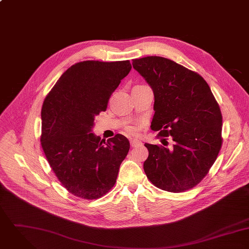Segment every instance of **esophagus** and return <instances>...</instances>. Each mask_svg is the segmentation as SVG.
<instances>
[{
  "instance_id": "1",
  "label": "esophagus",
  "mask_w": 249,
  "mask_h": 249,
  "mask_svg": "<svg viewBox=\"0 0 249 249\" xmlns=\"http://www.w3.org/2000/svg\"><path fill=\"white\" fill-rule=\"evenodd\" d=\"M130 143H131L132 147H138V146H140L142 144V142L139 140H136V139L130 140Z\"/></svg>"
}]
</instances>
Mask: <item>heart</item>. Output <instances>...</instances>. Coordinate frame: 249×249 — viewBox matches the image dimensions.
Masks as SVG:
<instances>
[{
	"label": "heart",
	"instance_id": "b5f03b06",
	"mask_svg": "<svg viewBox=\"0 0 249 249\" xmlns=\"http://www.w3.org/2000/svg\"><path fill=\"white\" fill-rule=\"evenodd\" d=\"M129 131H130V132H131V133H134V131H133V130H132V129H130V130H129Z\"/></svg>",
	"mask_w": 249,
	"mask_h": 249
}]
</instances>
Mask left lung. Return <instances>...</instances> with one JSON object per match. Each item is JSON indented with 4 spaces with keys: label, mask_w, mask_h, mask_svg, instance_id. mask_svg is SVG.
<instances>
[{
    "label": "left lung",
    "mask_w": 249,
    "mask_h": 249,
    "mask_svg": "<svg viewBox=\"0 0 249 249\" xmlns=\"http://www.w3.org/2000/svg\"><path fill=\"white\" fill-rule=\"evenodd\" d=\"M133 67L154 92L151 130L163 145L145 143L144 172L157 188L183 193L199 184L222 145V115L207 82L198 73L161 56L133 59ZM174 143L168 147L166 137Z\"/></svg>",
    "instance_id": "1"
}]
</instances>
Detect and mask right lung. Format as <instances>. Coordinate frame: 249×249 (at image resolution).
Returning a JSON list of instances; mask_svg holds the SVG:
<instances>
[{
    "mask_svg": "<svg viewBox=\"0 0 249 249\" xmlns=\"http://www.w3.org/2000/svg\"><path fill=\"white\" fill-rule=\"evenodd\" d=\"M130 60H86L68 68L41 109V146L61 185L83 199H98L116 182L130 142L120 134L105 142L92 131L112 92L131 71Z\"/></svg>",
    "mask_w": 249,
    "mask_h": 249,
    "instance_id": "right-lung-1",
    "label": "right lung"
}]
</instances>
